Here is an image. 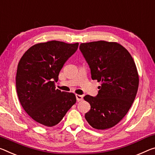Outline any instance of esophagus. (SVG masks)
<instances>
[{"instance_id": "esophagus-1", "label": "esophagus", "mask_w": 155, "mask_h": 155, "mask_svg": "<svg viewBox=\"0 0 155 155\" xmlns=\"http://www.w3.org/2000/svg\"><path fill=\"white\" fill-rule=\"evenodd\" d=\"M76 98H77V101H81L83 100V97L82 95H80V94H76Z\"/></svg>"}]
</instances>
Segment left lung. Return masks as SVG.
Masks as SVG:
<instances>
[{
    "instance_id": "obj_1",
    "label": "left lung",
    "mask_w": 155,
    "mask_h": 155,
    "mask_svg": "<svg viewBox=\"0 0 155 155\" xmlns=\"http://www.w3.org/2000/svg\"><path fill=\"white\" fill-rule=\"evenodd\" d=\"M80 50L91 69L93 80L101 82L96 97H83L91 108L85 118L93 128L117 125L130 108L139 87V74L130 54L117 42L81 43Z\"/></svg>"
}]
</instances>
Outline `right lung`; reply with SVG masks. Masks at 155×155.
I'll return each mask as SVG.
<instances>
[{
    "mask_svg": "<svg viewBox=\"0 0 155 155\" xmlns=\"http://www.w3.org/2000/svg\"><path fill=\"white\" fill-rule=\"evenodd\" d=\"M78 43L51 41L29 48L17 68L16 91L31 119L47 127L57 125L77 101L74 93L56 89L61 69L75 53Z\"/></svg>",
    "mask_w": 155,
    "mask_h": 155,
    "instance_id": "1",
    "label": "right lung"
}]
</instances>
